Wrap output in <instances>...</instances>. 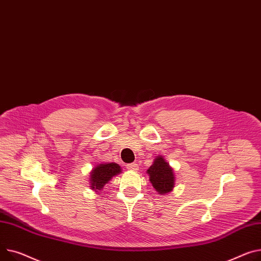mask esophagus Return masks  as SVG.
Wrapping results in <instances>:
<instances>
[{
	"label": "esophagus",
	"mask_w": 261,
	"mask_h": 261,
	"mask_svg": "<svg viewBox=\"0 0 261 261\" xmlns=\"http://www.w3.org/2000/svg\"><path fill=\"white\" fill-rule=\"evenodd\" d=\"M127 169H128V170H131V171H136V170H138V165L135 164V163L128 164V165H127Z\"/></svg>",
	"instance_id": "1"
}]
</instances>
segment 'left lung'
Segmentation results:
<instances>
[{
    "label": "left lung",
    "mask_w": 261,
    "mask_h": 261,
    "mask_svg": "<svg viewBox=\"0 0 261 261\" xmlns=\"http://www.w3.org/2000/svg\"><path fill=\"white\" fill-rule=\"evenodd\" d=\"M148 174L150 175L152 186L158 191L159 194H167L173 190L174 174H173V170L162 156L155 159L153 165L148 170Z\"/></svg>",
    "instance_id": "obj_1"
}]
</instances>
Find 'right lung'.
Returning a JSON list of instances; mask_svg holds the SVG:
<instances>
[{"label":"right lung","mask_w":261,"mask_h":261,"mask_svg":"<svg viewBox=\"0 0 261 261\" xmlns=\"http://www.w3.org/2000/svg\"><path fill=\"white\" fill-rule=\"evenodd\" d=\"M120 173V167L117 164H100L91 172V188L92 190H101L113 176Z\"/></svg>","instance_id":"add662e5"}]
</instances>
